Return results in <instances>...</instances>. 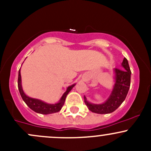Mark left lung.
<instances>
[{
  "label": "left lung",
  "mask_w": 151,
  "mask_h": 151,
  "mask_svg": "<svg viewBox=\"0 0 151 151\" xmlns=\"http://www.w3.org/2000/svg\"><path fill=\"white\" fill-rule=\"evenodd\" d=\"M123 69L114 68V85L112 92L107 99L101 104H93L87 100L84 101L88 109L94 113L109 114L118 109L126 99L130 88L131 72L127 59H123L121 63Z\"/></svg>",
  "instance_id": "1"
}]
</instances>
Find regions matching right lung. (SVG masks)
Returning a JSON list of instances; mask_svg holds the SVG:
<instances>
[{
	"label": "right lung",
	"instance_id": "1",
	"mask_svg": "<svg viewBox=\"0 0 151 151\" xmlns=\"http://www.w3.org/2000/svg\"><path fill=\"white\" fill-rule=\"evenodd\" d=\"M75 85L76 83H74V84L68 86L66 88V92L63 94L61 98L60 99V100L57 103L49 104V103L45 102V101H42V100L32 98V97H29L28 96H27L25 93V92H24L23 89H22L20 69H19V74H18V89H19V93H20L22 100L25 101V104L28 105L29 108H30L32 110L37 112V113L43 114V115H48V114H52L59 112L61 109L63 104H64L67 95L71 91V89L75 86Z\"/></svg>",
	"mask_w": 151,
	"mask_h": 151
}]
</instances>
